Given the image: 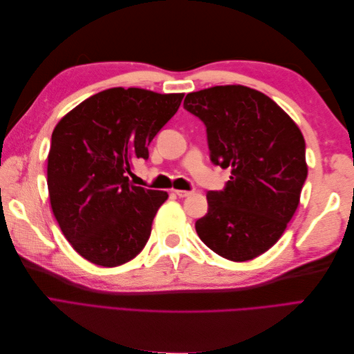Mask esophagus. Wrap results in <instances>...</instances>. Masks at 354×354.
<instances>
[{
  "mask_svg": "<svg viewBox=\"0 0 354 354\" xmlns=\"http://www.w3.org/2000/svg\"><path fill=\"white\" fill-rule=\"evenodd\" d=\"M174 194L178 198H187L190 195H194V190H174Z\"/></svg>",
  "mask_w": 354,
  "mask_h": 354,
  "instance_id": "esophagus-1",
  "label": "esophagus"
}]
</instances>
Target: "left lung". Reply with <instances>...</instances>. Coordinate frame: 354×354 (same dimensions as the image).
I'll return each mask as SVG.
<instances>
[{"mask_svg": "<svg viewBox=\"0 0 354 354\" xmlns=\"http://www.w3.org/2000/svg\"><path fill=\"white\" fill-rule=\"evenodd\" d=\"M183 106L207 128L211 162L232 173L223 190L208 192L199 238L224 259L252 260L279 241L298 207L304 137L270 97L243 85L189 93Z\"/></svg>", "mask_w": 354, "mask_h": 354, "instance_id": "1", "label": "left lung"}]
</instances>
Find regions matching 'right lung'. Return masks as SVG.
I'll list each match as a JSON object with an SVG mask.
<instances>
[{
    "label": "right lung",
    "mask_w": 354,
    "mask_h": 354,
    "mask_svg": "<svg viewBox=\"0 0 354 354\" xmlns=\"http://www.w3.org/2000/svg\"><path fill=\"white\" fill-rule=\"evenodd\" d=\"M183 95L109 88L56 125L47 159L50 203L65 238L85 260L116 267L145 248L168 194L133 186L127 174L137 159L149 158L147 146Z\"/></svg>",
    "instance_id": "1"
}]
</instances>
